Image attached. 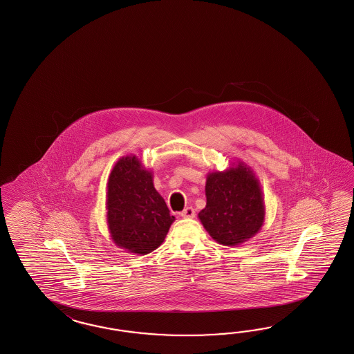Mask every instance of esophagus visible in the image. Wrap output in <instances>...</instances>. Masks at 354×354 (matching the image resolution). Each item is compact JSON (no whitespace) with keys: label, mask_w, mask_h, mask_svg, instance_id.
<instances>
[{"label":"esophagus","mask_w":354,"mask_h":354,"mask_svg":"<svg viewBox=\"0 0 354 354\" xmlns=\"http://www.w3.org/2000/svg\"><path fill=\"white\" fill-rule=\"evenodd\" d=\"M181 216L183 218H194L195 217V211L192 209V207L185 208L181 212Z\"/></svg>","instance_id":"obj_1"}]
</instances>
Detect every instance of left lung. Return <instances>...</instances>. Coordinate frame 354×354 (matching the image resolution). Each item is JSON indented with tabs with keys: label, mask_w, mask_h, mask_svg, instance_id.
Listing matches in <instances>:
<instances>
[{
	"label": "left lung",
	"mask_w": 354,
	"mask_h": 354,
	"mask_svg": "<svg viewBox=\"0 0 354 354\" xmlns=\"http://www.w3.org/2000/svg\"><path fill=\"white\" fill-rule=\"evenodd\" d=\"M207 204L198 217L213 239L239 245L261 230L265 202L260 181L245 162L223 172H209L205 182Z\"/></svg>",
	"instance_id": "obj_1"
}]
</instances>
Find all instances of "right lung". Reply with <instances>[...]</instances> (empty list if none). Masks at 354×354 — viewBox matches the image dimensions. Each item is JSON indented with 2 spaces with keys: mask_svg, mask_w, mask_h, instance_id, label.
Instances as JSON below:
<instances>
[{
  "mask_svg": "<svg viewBox=\"0 0 354 354\" xmlns=\"http://www.w3.org/2000/svg\"><path fill=\"white\" fill-rule=\"evenodd\" d=\"M107 226L112 242L134 254L155 251L165 239L173 221L152 172L136 155L120 158L107 182Z\"/></svg>",
  "mask_w": 354,
  "mask_h": 354,
  "instance_id": "add662e5",
  "label": "right lung"
}]
</instances>
